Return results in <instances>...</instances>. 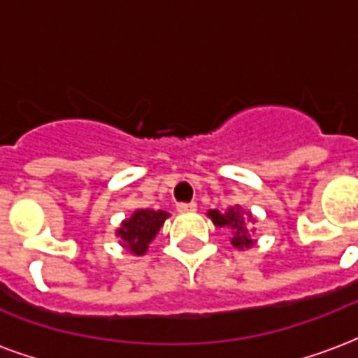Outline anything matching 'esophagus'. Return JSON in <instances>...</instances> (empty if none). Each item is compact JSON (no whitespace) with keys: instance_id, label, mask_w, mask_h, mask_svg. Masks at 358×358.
I'll use <instances>...</instances> for the list:
<instances>
[{"instance_id":"34e87169","label":"esophagus","mask_w":358,"mask_h":358,"mask_svg":"<svg viewBox=\"0 0 358 358\" xmlns=\"http://www.w3.org/2000/svg\"><path fill=\"white\" fill-rule=\"evenodd\" d=\"M176 210L178 213H194V210H197V203H178Z\"/></svg>"}]
</instances>
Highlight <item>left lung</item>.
<instances>
[{
  "mask_svg": "<svg viewBox=\"0 0 358 358\" xmlns=\"http://www.w3.org/2000/svg\"><path fill=\"white\" fill-rule=\"evenodd\" d=\"M207 217L213 220V224L217 226V228H230V232H232L230 243L236 249H249L255 245L257 240L253 238L255 230L251 228V224H255L257 220L251 213H245V210L241 209L240 205L230 207L224 213L210 209L207 213Z\"/></svg>",
  "mask_w": 358,
  "mask_h": 358,
  "instance_id": "left-lung-1",
  "label": "left lung"
}]
</instances>
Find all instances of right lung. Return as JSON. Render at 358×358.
Listing matches in <instances>:
<instances>
[{
	"label": "right lung",
	"instance_id": "add662e5",
	"mask_svg": "<svg viewBox=\"0 0 358 358\" xmlns=\"http://www.w3.org/2000/svg\"><path fill=\"white\" fill-rule=\"evenodd\" d=\"M166 218H169L166 210H134L130 217L120 222V228H117V232H115L118 238V243L132 255H145L149 243L155 240V236L163 228Z\"/></svg>",
	"mask_w": 358,
	"mask_h": 358
}]
</instances>
